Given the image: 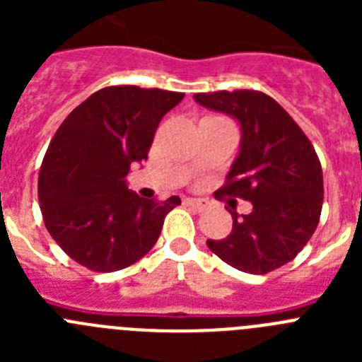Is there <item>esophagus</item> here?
<instances>
[{
  "mask_svg": "<svg viewBox=\"0 0 362 362\" xmlns=\"http://www.w3.org/2000/svg\"><path fill=\"white\" fill-rule=\"evenodd\" d=\"M185 206H188V209L196 210V212H201V210H204L206 206H209V203L204 199H194V197H187V199L183 201Z\"/></svg>",
  "mask_w": 362,
  "mask_h": 362,
  "instance_id": "obj_1",
  "label": "esophagus"
}]
</instances>
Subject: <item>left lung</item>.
I'll use <instances>...</instances> for the list:
<instances>
[{
    "label": "left lung",
    "mask_w": 362,
    "mask_h": 362,
    "mask_svg": "<svg viewBox=\"0 0 362 362\" xmlns=\"http://www.w3.org/2000/svg\"><path fill=\"white\" fill-rule=\"evenodd\" d=\"M194 99L241 124L239 156L214 196L241 197L254 206L248 216L230 210L228 238L209 239L206 245L246 274H268L290 263L321 217L325 187L315 148L288 112L264 92H203Z\"/></svg>",
    "instance_id": "8db88e82"
}]
</instances>
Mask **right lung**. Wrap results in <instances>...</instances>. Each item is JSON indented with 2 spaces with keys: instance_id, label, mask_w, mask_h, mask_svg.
<instances>
[{
  "instance_id": "1",
  "label": "right lung",
  "mask_w": 362,
  "mask_h": 362,
  "mask_svg": "<svg viewBox=\"0 0 362 362\" xmlns=\"http://www.w3.org/2000/svg\"><path fill=\"white\" fill-rule=\"evenodd\" d=\"M183 92L105 86L70 112L54 134L37 179L43 223L62 250L92 272H116L148 254L166 214L181 204L143 199L127 188L134 161Z\"/></svg>"
}]
</instances>
